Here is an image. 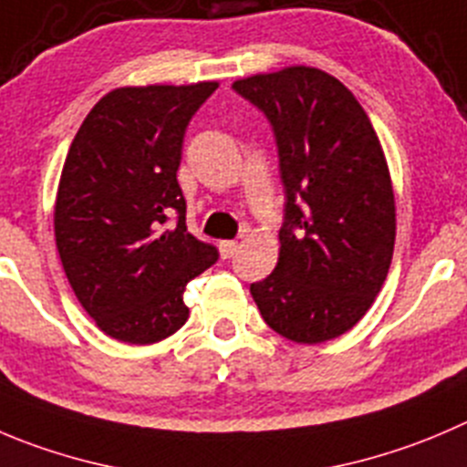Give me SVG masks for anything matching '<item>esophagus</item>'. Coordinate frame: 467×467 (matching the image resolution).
Wrapping results in <instances>:
<instances>
[{"instance_id": "1", "label": "esophagus", "mask_w": 467, "mask_h": 467, "mask_svg": "<svg viewBox=\"0 0 467 467\" xmlns=\"http://www.w3.org/2000/svg\"><path fill=\"white\" fill-rule=\"evenodd\" d=\"M238 252V243L236 241H222L220 243V254L222 259H231V256Z\"/></svg>"}]
</instances>
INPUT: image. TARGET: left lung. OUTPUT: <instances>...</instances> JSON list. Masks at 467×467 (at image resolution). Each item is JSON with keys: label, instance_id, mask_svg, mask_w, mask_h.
I'll use <instances>...</instances> for the list:
<instances>
[{"label": "left lung", "instance_id": "8db88e82", "mask_svg": "<svg viewBox=\"0 0 467 467\" xmlns=\"http://www.w3.org/2000/svg\"><path fill=\"white\" fill-rule=\"evenodd\" d=\"M273 126L284 194L279 261L250 286L264 321L297 344L335 339L367 314L392 264L388 162L337 78L291 66L234 82Z\"/></svg>", "mask_w": 467, "mask_h": 467}]
</instances>
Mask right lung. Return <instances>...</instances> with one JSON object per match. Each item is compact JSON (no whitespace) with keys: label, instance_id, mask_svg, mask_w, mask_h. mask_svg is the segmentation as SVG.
I'll list each match as a JSON object with an SVG mask.
<instances>
[{"label":"right lung","instance_id":"add662e5","mask_svg":"<svg viewBox=\"0 0 467 467\" xmlns=\"http://www.w3.org/2000/svg\"><path fill=\"white\" fill-rule=\"evenodd\" d=\"M215 88H114L66 155L55 206L61 265L96 326L126 344L174 335L188 321L185 284L220 256L188 231L176 181L190 119ZM171 214L177 226L162 230Z\"/></svg>","mask_w":467,"mask_h":467}]
</instances>
